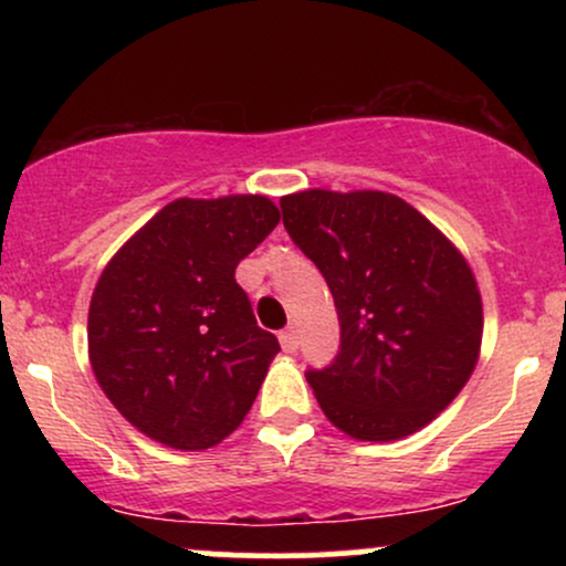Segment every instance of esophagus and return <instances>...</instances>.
<instances>
[{"instance_id": "obj_1", "label": "esophagus", "mask_w": 566, "mask_h": 566, "mask_svg": "<svg viewBox=\"0 0 566 566\" xmlns=\"http://www.w3.org/2000/svg\"><path fill=\"white\" fill-rule=\"evenodd\" d=\"M279 343H282V348L287 350V354H295L297 350V329L295 327H287L279 333Z\"/></svg>"}]
</instances>
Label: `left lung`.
<instances>
[{"label":"left lung","instance_id":"left-lung-1","mask_svg":"<svg viewBox=\"0 0 566 566\" xmlns=\"http://www.w3.org/2000/svg\"><path fill=\"white\" fill-rule=\"evenodd\" d=\"M279 207L340 322L335 359L305 369L324 415L361 441L431 423L469 382L482 346V297L465 258L394 193L314 188Z\"/></svg>","mask_w":566,"mask_h":566}]
</instances>
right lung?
Segmentation results:
<instances>
[{"label":"right lung","mask_w":566,"mask_h":566,"mask_svg":"<svg viewBox=\"0 0 566 566\" xmlns=\"http://www.w3.org/2000/svg\"><path fill=\"white\" fill-rule=\"evenodd\" d=\"M276 223L274 201L252 193L175 199L103 269L90 365L146 437L207 450L250 412L279 340L258 327L233 274Z\"/></svg>","instance_id":"right-lung-1"}]
</instances>
